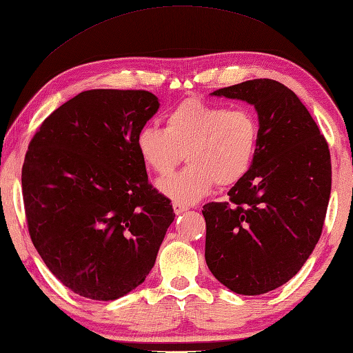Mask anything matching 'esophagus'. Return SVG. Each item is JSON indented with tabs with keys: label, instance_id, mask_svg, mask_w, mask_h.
I'll use <instances>...</instances> for the list:
<instances>
[{
	"label": "esophagus",
	"instance_id": "obj_1",
	"mask_svg": "<svg viewBox=\"0 0 353 353\" xmlns=\"http://www.w3.org/2000/svg\"><path fill=\"white\" fill-rule=\"evenodd\" d=\"M172 210H174L176 214H182L188 210V207H185V205H181V203H174L172 205Z\"/></svg>",
	"mask_w": 353,
	"mask_h": 353
}]
</instances>
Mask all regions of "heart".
I'll return each mask as SVG.
<instances>
[{"label":"heart","mask_w":353,"mask_h":353,"mask_svg":"<svg viewBox=\"0 0 353 353\" xmlns=\"http://www.w3.org/2000/svg\"><path fill=\"white\" fill-rule=\"evenodd\" d=\"M259 143V123L248 108H228L188 99L172 108L165 128L145 126L136 148L159 176H168L185 154L188 166L157 182V190L181 205L196 203L213 190L247 176Z\"/></svg>","instance_id":"b5f03b06"}]
</instances>
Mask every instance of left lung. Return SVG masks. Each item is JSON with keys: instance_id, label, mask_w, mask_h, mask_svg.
Masks as SVG:
<instances>
[{"instance_id": "8db88e82", "label": "left lung", "mask_w": 353, "mask_h": 353, "mask_svg": "<svg viewBox=\"0 0 353 353\" xmlns=\"http://www.w3.org/2000/svg\"><path fill=\"white\" fill-rule=\"evenodd\" d=\"M216 97L254 106L259 143L230 202L202 210L205 261L238 294H262L285 284L309 259L323 232L332 165L325 139L296 94L270 79L217 89Z\"/></svg>"}]
</instances>
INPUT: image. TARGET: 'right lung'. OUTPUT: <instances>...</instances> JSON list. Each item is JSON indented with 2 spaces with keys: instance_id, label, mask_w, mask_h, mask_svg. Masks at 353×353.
<instances>
[{
  "instance_id": "add662e5",
  "label": "right lung",
  "mask_w": 353,
  "mask_h": 353,
  "mask_svg": "<svg viewBox=\"0 0 353 353\" xmlns=\"http://www.w3.org/2000/svg\"><path fill=\"white\" fill-rule=\"evenodd\" d=\"M159 106L148 91H83L43 121L26 152L30 239L80 296L114 301L142 284L174 221L136 148Z\"/></svg>"
}]
</instances>
